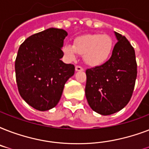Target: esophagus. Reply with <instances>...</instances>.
Here are the masks:
<instances>
[{"mask_svg":"<svg viewBox=\"0 0 149 149\" xmlns=\"http://www.w3.org/2000/svg\"><path fill=\"white\" fill-rule=\"evenodd\" d=\"M75 69H76V71H84V68L80 65H77Z\"/></svg>","mask_w":149,"mask_h":149,"instance_id":"1","label":"esophagus"}]
</instances>
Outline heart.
<instances>
[{
	"mask_svg": "<svg viewBox=\"0 0 149 149\" xmlns=\"http://www.w3.org/2000/svg\"><path fill=\"white\" fill-rule=\"evenodd\" d=\"M113 42L106 34H93L78 37L73 45L65 44L63 50L68 58L73 60L77 54L84 56V59L90 65H99L104 63L111 56Z\"/></svg>",
	"mask_w": 149,
	"mask_h": 149,
	"instance_id": "heart-1",
	"label": "heart"
}]
</instances>
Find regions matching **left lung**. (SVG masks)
I'll return each instance as SVG.
<instances>
[{
  "mask_svg": "<svg viewBox=\"0 0 149 149\" xmlns=\"http://www.w3.org/2000/svg\"><path fill=\"white\" fill-rule=\"evenodd\" d=\"M118 39L106 63L86 70L85 93L93 111L110 115L125 107L132 97L137 77L134 48L127 38L115 32Z\"/></svg>",
  "mask_w": 149,
  "mask_h": 149,
  "instance_id": "obj_1",
  "label": "left lung"
}]
</instances>
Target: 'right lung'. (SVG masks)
I'll return each instance as SVG.
<instances>
[{
	"mask_svg": "<svg viewBox=\"0 0 149 149\" xmlns=\"http://www.w3.org/2000/svg\"><path fill=\"white\" fill-rule=\"evenodd\" d=\"M67 35L63 29L51 28L29 36L18 49L15 64L18 91L38 111L56 107L65 82L74 74V65L60 60Z\"/></svg>",
	"mask_w": 149,
	"mask_h": 149,
	"instance_id": "add662e5",
	"label": "right lung"
}]
</instances>
